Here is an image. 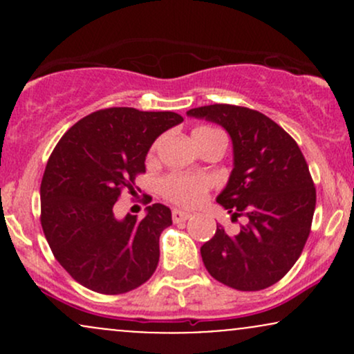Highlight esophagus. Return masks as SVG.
I'll return each instance as SVG.
<instances>
[{"mask_svg": "<svg viewBox=\"0 0 354 354\" xmlns=\"http://www.w3.org/2000/svg\"><path fill=\"white\" fill-rule=\"evenodd\" d=\"M171 216L174 223H181V221H186V219H189L191 213H186V211H181V209H173Z\"/></svg>", "mask_w": 354, "mask_h": 354, "instance_id": "34e87169", "label": "esophagus"}]
</instances>
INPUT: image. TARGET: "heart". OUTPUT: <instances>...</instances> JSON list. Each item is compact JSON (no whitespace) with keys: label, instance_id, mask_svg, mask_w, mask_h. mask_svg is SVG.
Masks as SVG:
<instances>
[{"label":"heart","instance_id":"heart-1","mask_svg":"<svg viewBox=\"0 0 354 354\" xmlns=\"http://www.w3.org/2000/svg\"><path fill=\"white\" fill-rule=\"evenodd\" d=\"M218 133L211 128H196L193 131V141L200 138ZM211 189V180L206 174H186L169 173L158 181V191L171 203L181 206H196L208 196Z\"/></svg>","mask_w":354,"mask_h":354}]
</instances>
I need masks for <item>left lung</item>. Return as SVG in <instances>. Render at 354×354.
<instances>
[{
    "instance_id": "obj_1",
    "label": "left lung",
    "mask_w": 354,
    "mask_h": 354,
    "mask_svg": "<svg viewBox=\"0 0 354 354\" xmlns=\"http://www.w3.org/2000/svg\"><path fill=\"white\" fill-rule=\"evenodd\" d=\"M233 141V171L216 201L246 218L236 234L218 226L201 246L208 273L239 291H259L293 268L310 236L316 189L296 141L263 113L234 104L193 108Z\"/></svg>"
}]
</instances>
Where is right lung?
<instances>
[{"mask_svg": "<svg viewBox=\"0 0 354 354\" xmlns=\"http://www.w3.org/2000/svg\"><path fill=\"white\" fill-rule=\"evenodd\" d=\"M181 121L173 111L100 109L73 124L53 149L39 188L43 233L59 265L88 290L128 293L156 270L171 209L154 203L143 219H118L113 206L123 191L135 193L154 140Z\"/></svg>", "mask_w": 354, "mask_h": 354, "instance_id": "right-lung-1", "label": "right lung"}]
</instances>
